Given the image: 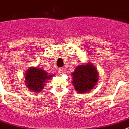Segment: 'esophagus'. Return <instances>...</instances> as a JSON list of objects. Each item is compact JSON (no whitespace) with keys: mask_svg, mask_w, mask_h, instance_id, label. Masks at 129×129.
<instances>
[{"mask_svg":"<svg viewBox=\"0 0 129 129\" xmlns=\"http://www.w3.org/2000/svg\"><path fill=\"white\" fill-rule=\"evenodd\" d=\"M58 71H59V72H58L59 75H62V74H63V68H59Z\"/></svg>","mask_w":129,"mask_h":129,"instance_id":"esophagus-1","label":"esophagus"}]
</instances>
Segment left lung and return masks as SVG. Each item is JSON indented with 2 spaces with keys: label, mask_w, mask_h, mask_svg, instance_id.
<instances>
[{
  "label": "left lung",
  "mask_w": 129,
  "mask_h": 129,
  "mask_svg": "<svg viewBox=\"0 0 129 129\" xmlns=\"http://www.w3.org/2000/svg\"><path fill=\"white\" fill-rule=\"evenodd\" d=\"M72 76V85L78 93L89 92L96 85L99 79V72L95 66L90 62L78 66Z\"/></svg>",
  "instance_id": "8db88e82"
}]
</instances>
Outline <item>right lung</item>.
Here are the masks:
<instances>
[{"label":"right lung","mask_w":129,"mask_h":129,"mask_svg":"<svg viewBox=\"0 0 129 129\" xmlns=\"http://www.w3.org/2000/svg\"><path fill=\"white\" fill-rule=\"evenodd\" d=\"M54 77L44 70L38 67H30L24 74L25 85L30 91L38 93L44 88V85L48 80Z\"/></svg>","instance_id":"right-lung-1"}]
</instances>
